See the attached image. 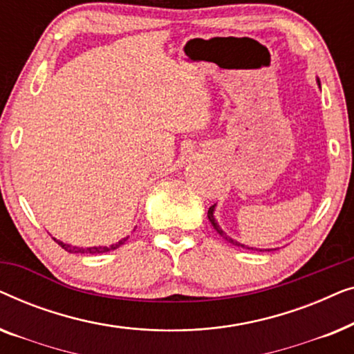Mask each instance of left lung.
I'll use <instances>...</instances> for the list:
<instances>
[{
    "label": "left lung",
    "instance_id": "left-lung-1",
    "mask_svg": "<svg viewBox=\"0 0 354 354\" xmlns=\"http://www.w3.org/2000/svg\"><path fill=\"white\" fill-rule=\"evenodd\" d=\"M214 207H216V205H214V206H211V207H209V211H207V219H209V222H211V224H212V227H214V229H216V232H217V234H219V235L222 236V239H225V240H227V241H229V243H232V245H235V246H241V248H248V250H254V248H250V246H245V245H241V243H239V241H235L234 239H230V236H229V235H227V234H225V232L221 229V227H219V224H217V222H216V219H214Z\"/></svg>",
    "mask_w": 354,
    "mask_h": 354
}]
</instances>
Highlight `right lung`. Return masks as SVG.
I'll list each match as a JSON object with an SVG mask.
<instances>
[{
  "label": "right lung",
  "mask_w": 354,
  "mask_h": 354,
  "mask_svg": "<svg viewBox=\"0 0 354 354\" xmlns=\"http://www.w3.org/2000/svg\"><path fill=\"white\" fill-rule=\"evenodd\" d=\"M127 239L129 236H125V239H122V240H119L118 243H114V245H111V246H90V248H79V246H72V245H67V243H62L61 240H56V239H53L56 241L57 245L61 246V248H64L66 251H69V253H80V254H100V253H108V251H113V250H115V248H119L120 245H124L125 241H127Z\"/></svg>",
  "instance_id": "1"
}]
</instances>
